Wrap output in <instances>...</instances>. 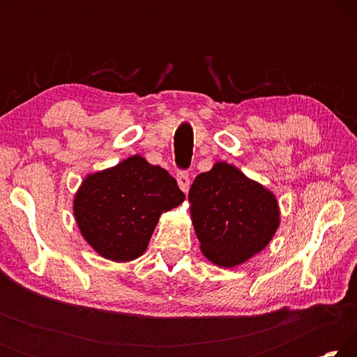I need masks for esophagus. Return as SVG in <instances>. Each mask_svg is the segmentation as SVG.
Masks as SVG:
<instances>
[{
  "label": "esophagus",
  "instance_id": "34e87169",
  "mask_svg": "<svg viewBox=\"0 0 357 357\" xmlns=\"http://www.w3.org/2000/svg\"><path fill=\"white\" fill-rule=\"evenodd\" d=\"M176 181H178V185H179L181 190H183L184 193L189 192V187H190L189 173H187V172H179L178 176H176Z\"/></svg>",
  "mask_w": 357,
  "mask_h": 357
}]
</instances>
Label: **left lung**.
<instances>
[{
  "label": "left lung",
  "instance_id": "8db88e82",
  "mask_svg": "<svg viewBox=\"0 0 357 357\" xmlns=\"http://www.w3.org/2000/svg\"><path fill=\"white\" fill-rule=\"evenodd\" d=\"M189 202L202 253L220 268H234L257 255L280 225L274 193L227 162L198 174Z\"/></svg>",
  "mask_w": 357,
  "mask_h": 357
}]
</instances>
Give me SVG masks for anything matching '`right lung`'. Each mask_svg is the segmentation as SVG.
Listing matches in <instances>:
<instances>
[{
    "mask_svg": "<svg viewBox=\"0 0 357 357\" xmlns=\"http://www.w3.org/2000/svg\"><path fill=\"white\" fill-rule=\"evenodd\" d=\"M184 198L170 173L135 154L83 179L74 217L83 239L100 257L126 263L143 255L162 213Z\"/></svg>",
    "mask_w": 357,
    "mask_h": 357,
    "instance_id": "1",
    "label": "right lung"
}]
</instances>
